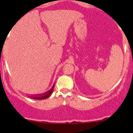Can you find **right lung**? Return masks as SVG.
Masks as SVG:
<instances>
[{"label":"right lung","instance_id":"add662e5","mask_svg":"<svg viewBox=\"0 0 133 133\" xmlns=\"http://www.w3.org/2000/svg\"><path fill=\"white\" fill-rule=\"evenodd\" d=\"M54 84L50 90H48V91L44 93L43 95H38V96H29V97L35 99V100H44V99L47 98H48L50 95H52V93L53 92V89H54Z\"/></svg>","mask_w":133,"mask_h":133}]
</instances>
